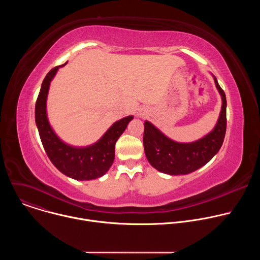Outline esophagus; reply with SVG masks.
<instances>
[{
  "mask_svg": "<svg viewBox=\"0 0 260 260\" xmlns=\"http://www.w3.org/2000/svg\"><path fill=\"white\" fill-rule=\"evenodd\" d=\"M139 115H140V116H143V115H145V114H144V113H140Z\"/></svg>",
  "mask_w": 260,
  "mask_h": 260,
  "instance_id": "esophagus-1",
  "label": "esophagus"
}]
</instances>
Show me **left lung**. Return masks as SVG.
Wrapping results in <instances>:
<instances>
[{"mask_svg":"<svg viewBox=\"0 0 260 260\" xmlns=\"http://www.w3.org/2000/svg\"><path fill=\"white\" fill-rule=\"evenodd\" d=\"M222 98V107L214 129L199 141L178 143L166 137L149 121L144 123L143 144L150 165L169 175H186L205 166L219 151L226 132V96L214 77Z\"/></svg>","mask_w":260,"mask_h":260,"instance_id":"8db88e82","label":"left lung"}]
</instances>
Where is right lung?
<instances>
[{
	"instance_id": "add662e5",
	"label": "right lung",
	"mask_w": 260,
	"mask_h": 260,
	"mask_svg": "<svg viewBox=\"0 0 260 260\" xmlns=\"http://www.w3.org/2000/svg\"><path fill=\"white\" fill-rule=\"evenodd\" d=\"M51 69L42 82L36 102L35 119L44 149L54 167L66 176L75 180H92L102 177L112 166L115 157V144L125 131L133 116L116 121L95 144L76 148L64 144L54 134L46 114V100L49 85L59 67Z\"/></svg>"
}]
</instances>
